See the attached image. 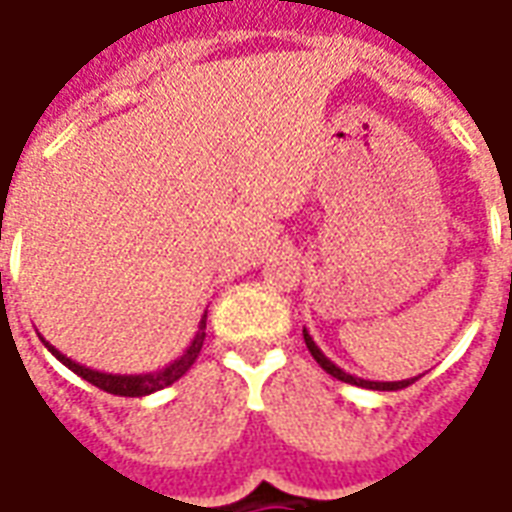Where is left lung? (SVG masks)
<instances>
[{
	"label": "left lung",
	"mask_w": 512,
	"mask_h": 512,
	"mask_svg": "<svg viewBox=\"0 0 512 512\" xmlns=\"http://www.w3.org/2000/svg\"><path fill=\"white\" fill-rule=\"evenodd\" d=\"M304 343H307V348H310L312 359H315V362H318V365H321L323 370L329 373V376H334L337 381H345V384L362 386V389H381V392H392V389H403V386L414 384V381H417V378H406V381H367V378H356V376H351V373H345L343 367L334 365L332 359H329V356L323 354L321 348L315 345V340H312L307 329H304Z\"/></svg>",
	"instance_id": "1"
}]
</instances>
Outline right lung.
<instances>
[{"instance_id": "obj_1", "label": "right lung", "mask_w": 512, "mask_h": 512, "mask_svg": "<svg viewBox=\"0 0 512 512\" xmlns=\"http://www.w3.org/2000/svg\"><path fill=\"white\" fill-rule=\"evenodd\" d=\"M205 318H208V315H202L200 329H197V334H194V340H191L189 348H186L175 362H169L167 367L153 370V373H139V376H115V373H101V370H93V367H84L79 365V362H73V359H68L65 354H60L54 345L46 343V340H43V343H46V348H49L51 354L60 359L62 365L68 367V370H73L76 376H82L84 381H90L93 386H98V389H104V392H109V395L142 397V395H153V392H158V389H164V386L169 384H175V381H178V378L183 376L191 365H194V359H197V354L202 351V340H205Z\"/></svg>"}]
</instances>
